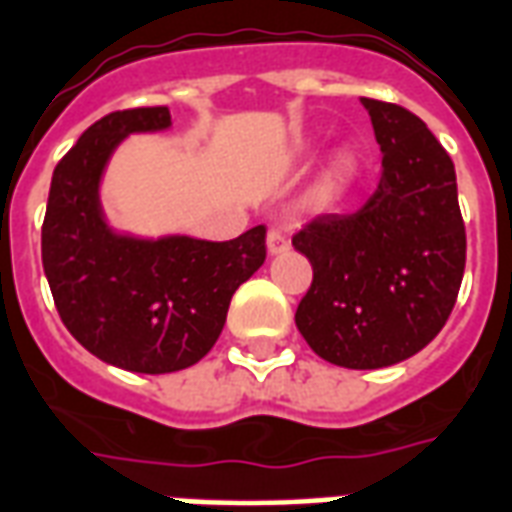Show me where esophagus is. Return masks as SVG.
I'll use <instances>...</instances> for the list:
<instances>
[{
  "mask_svg": "<svg viewBox=\"0 0 512 512\" xmlns=\"http://www.w3.org/2000/svg\"><path fill=\"white\" fill-rule=\"evenodd\" d=\"M265 244H268V252H271V255H282V252L290 249V236H287L284 230L271 228L268 230V239H265Z\"/></svg>",
  "mask_w": 512,
  "mask_h": 512,
  "instance_id": "34e87169",
  "label": "esophagus"
}]
</instances>
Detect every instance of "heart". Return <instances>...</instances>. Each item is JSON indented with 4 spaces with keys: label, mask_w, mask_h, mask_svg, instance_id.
<instances>
[{
    "label": "heart",
    "mask_w": 512,
    "mask_h": 512,
    "mask_svg": "<svg viewBox=\"0 0 512 512\" xmlns=\"http://www.w3.org/2000/svg\"><path fill=\"white\" fill-rule=\"evenodd\" d=\"M357 177H360V158L349 150L338 152L325 169V174L319 177L317 187L311 193V201H314L317 209H325V212L335 209L349 195Z\"/></svg>",
    "instance_id": "b5f03b06"
}]
</instances>
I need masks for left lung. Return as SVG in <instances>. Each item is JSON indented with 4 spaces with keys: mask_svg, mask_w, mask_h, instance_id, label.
<instances>
[{
    "mask_svg": "<svg viewBox=\"0 0 512 512\" xmlns=\"http://www.w3.org/2000/svg\"><path fill=\"white\" fill-rule=\"evenodd\" d=\"M381 144L376 193L351 214H322L292 236L314 282L295 325L319 357L351 370L408 360L443 330L464 276L467 236L454 161L427 123L362 99Z\"/></svg>",
    "mask_w": 512,
    "mask_h": 512,
    "instance_id": "1",
    "label": "left lung"
}]
</instances>
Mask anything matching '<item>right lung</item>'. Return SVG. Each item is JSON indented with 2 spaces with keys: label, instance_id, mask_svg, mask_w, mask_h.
I'll list each match as a JSON object with an SVG mask.
<instances>
[{
  "label": "right lung",
  "instance_id": "1",
  "mask_svg": "<svg viewBox=\"0 0 512 512\" xmlns=\"http://www.w3.org/2000/svg\"><path fill=\"white\" fill-rule=\"evenodd\" d=\"M171 126L169 107L96 120L53 171L42 268L66 330L99 360L134 373H174L209 354L233 292L265 263V225L230 241L115 233L101 174L128 134Z\"/></svg>",
  "mask_w": 512,
  "mask_h": 512
}]
</instances>
